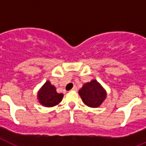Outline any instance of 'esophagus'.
<instances>
[{"label":"esophagus","instance_id":"34e87169","mask_svg":"<svg viewBox=\"0 0 146 146\" xmlns=\"http://www.w3.org/2000/svg\"><path fill=\"white\" fill-rule=\"evenodd\" d=\"M72 91H77V88H76V86H74L72 89Z\"/></svg>","mask_w":146,"mask_h":146}]
</instances>
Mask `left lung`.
Masks as SVG:
<instances>
[{
  "label": "left lung",
  "mask_w": 146,
  "mask_h": 146,
  "mask_svg": "<svg viewBox=\"0 0 146 146\" xmlns=\"http://www.w3.org/2000/svg\"><path fill=\"white\" fill-rule=\"evenodd\" d=\"M79 94L84 104L91 108L99 107L106 98V92L96 80L84 84Z\"/></svg>",
  "instance_id": "left-lung-1"
}]
</instances>
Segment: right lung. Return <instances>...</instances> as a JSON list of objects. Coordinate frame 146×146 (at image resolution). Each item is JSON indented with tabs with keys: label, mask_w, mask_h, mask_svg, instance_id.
Here are the masks:
<instances>
[{
	"label": "right lung",
	"mask_w": 146,
	"mask_h": 146,
	"mask_svg": "<svg viewBox=\"0 0 146 146\" xmlns=\"http://www.w3.org/2000/svg\"><path fill=\"white\" fill-rule=\"evenodd\" d=\"M64 95L57 93L54 86L47 81L38 94V98L42 105L45 107H53L61 102Z\"/></svg>",
	"instance_id": "1"
}]
</instances>
